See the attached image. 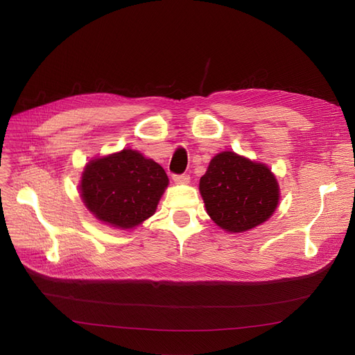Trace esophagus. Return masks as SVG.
<instances>
[{"label": "esophagus", "mask_w": 355, "mask_h": 355, "mask_svg": "<svg viewBox=\"0 0 355 355\" xmlns=\"http://www.w3.org/2000/svg\"><path fill=\"white\" fill-rule=\"evenodd\" d=\"M173 180H174L175 184H189L190 182V175H187V174L173 175Z\"/></svg>", "instance_id": "obj_1"}]
</instances>
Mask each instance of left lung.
Instances as JSON below:
<instances>
[{
	"label": "left lung",
	"instance_id": "obj_1",
	"mask_svg": "<svg viewBox=\"0 0 355 355\" xmlns=\"http://www.w3.org/2000/svg\"><path fill=\"white\" fill-rule=\"evenodd\" d=\"M200 193L211 220L230 233L262 225L279 202V185L269 168L233 151L210 161L200 178Z\"/></svg>",
	"mask_w": 355,
	"mask_h": 355
}]
</instances>
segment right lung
I'll list each match as a JSON object with an SVG mask.
<instances>
[{"instance_id":"obj_1","label":"right lung","mask_w":355,"mask_h":355,"mask_svg":"<svg viewBox=\"0 0 355 355\" xmlns=\"http://www.w3.org/2000/svg\"><path fill=\"white\" fill-rule=\"evenodd\" d=\"M168 187L164 168L134 149L92 159L80 181V197L98 220L132 229L151 217Z\"/></svg>"}]
</instances>
